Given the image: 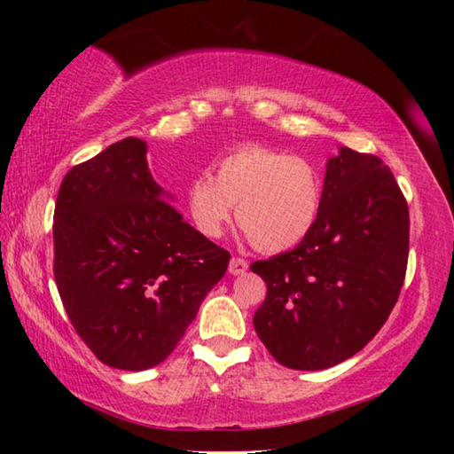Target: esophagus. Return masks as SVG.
<instances>
[{
	"mask_svg": "<svg viewBox=\"0 0 454 454\" xmlns=\"http://www.w3.org/2000/svg\"><path fill=\"white\" fill-rule=\"evenodd\" d=\"M228 270H230V274H234V276L244 274L246 270H248V260H244L240 256H234L232 260H230Z\"/></svg>",
	"mask_w": 454,
	"mask_h": 454,
	"instance_id": "1",
	"label": "esophagus"
}]
</instances>
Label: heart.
Wrapping results in <instances>:
<instances>
[{
	"label": "heart",
	"mask_w": 454,
	"mask_h": 454,
	"mask_svg": "<svg viewBox=\"0 0 454 454\" xmlns=\"http://www.w3.org/2000/svg\"><path fill=\"white\" fill-rule=\"evenodd\" d=\"M196 230L220 238L232 218L262 252L301 244L317 224L322 184L314 168L294 153L264 144H244L214 162V176L200 172L186 188Z\"/></svg>",
	"instance_id": "heart-1"
}]
</instances>
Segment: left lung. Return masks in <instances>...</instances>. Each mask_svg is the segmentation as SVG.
Masks as SVG:
<instances>
[{"instance_id":"1","label":"left lung","mask_w":454,"mask_h":454,"mask_svg":"<svg viewBox=\"0 0 454 454\" xmlns=\"http://www.w3.org/2000/svg\"><path fill=\"white\" fill-rule=\"evenodd\" d=\"M409 206L374 153L328 160L317 224L288 252L256 260L266 282L254 328L294 371H322L363 350L387 322L409 262Z\"/></svg>"}]
</instances>
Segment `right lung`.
Here are the masks:
<instances>
[{
	"label": "right lung",
	"mask_w": 454,
	"mask_h": 454,
	"mask_svg": "<svg viewBox=\"0 0 454 454\" xmlns=\"http://www.w3.org/2000/svg\"><path fill=\"white\" fill-rule=\"evenodd\" d=\"M228 260L164 198L137 137L107 145L61 180L53 276L75 333L107 366L162 363Z\"/></svg>",
	"instance_id": "1"
}]
</instances>
